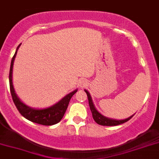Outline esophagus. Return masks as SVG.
Here are the masks:
<instances>
[{"mask_svg":"<svg viewBox=\"0 0 159 159\" xmlns=\"http://www.w3.org/2000/svg\"><path fill=\"white\" fill-rule=\"evenodd\" d=\"M87 84V82L85 80H80V87H84Z\"/></svg>","mask_w":159,"mask_h":159,"instance_id":"1","label":"esophagus"}]
</instances>
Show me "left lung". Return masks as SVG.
Segmentation results:
<instances>
[{"mask_svg": "<svg viewBox=\"0 0 159 159\" xmlns=\"http://www.w3.org/2000/svg\"><path fill=\"white\" fill-rule=\"evenodd\" d=\"M84 91L87 93V98H88V102H89L90 109H91V113H92L93 119H94V121H95L97 124H98V125H104V126H115V125H120V124L127 122L128 120H130L132 116L135 115V114L132 115L131 116H129V117H128V118L126 119H124V120H116V119L106 117V116H103L102 113H100L99 112L96 110L95 106H94V102H93L92 98H91L90 93L88 92L87 90H84Z\"/></svg>", "mask_w": 159, "mask_h": 159, "instance_id": "8db88e82", "label": "left lung"}]
</instances>
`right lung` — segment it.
<instances>
[{"mask_svg": "<svg viewBox=\"0 0 159 159\" xmlns=\"http://www.w3.org/2000/svg\"><path fill=\"white\" fill-rule=\"evenodd\" d=\"M20 45L17 47L16 53L13 56L12 59L11 61V66H10V71H9V85H10V91H11V98L12 100L15 103L16 106L17 110H19L22 116H23L27 120H30V121L34 122V123L39 124V125H53L55 124L58 123L61 121L62 117L65 115V111H66L67 108H68V103H69L71 98L77 92L78 90L75 89V91L70 92L69 94H66L63 98L60 100L56 104L53 105V106L47 107V108L44 109H34L31 108L30 106H27L26 104L23 102L20 99V98L17 96L14 87H13L12 84V68H13V64H14V61H15L16 56L17 50L20 48Z\"/></svg>", "mask_w": 159, "mask_h": 159, "instance_id": "obj_1", "label": "right lung"}]
</instances>
